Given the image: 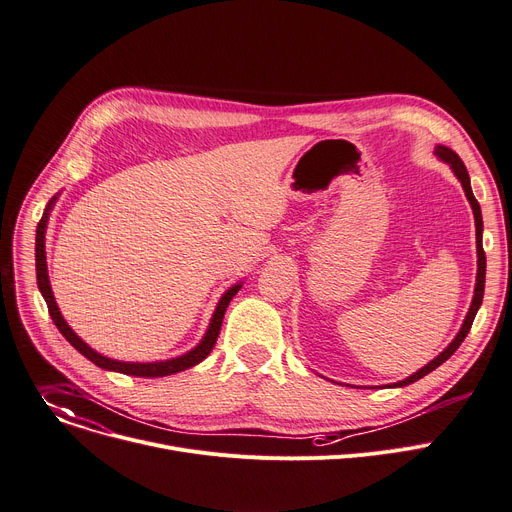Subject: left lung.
<instances>
[{
    "label": "left lung",
    "mask_w": 512,
    "mask_h": 512,
    "mask_svg": "<svg viewBox=\"0 0 512 512\" xmlns=\"http://www.w3.org/2000/svg\"><path fill=\"white\" fill-rule=\"evenodd\" d=\"M436 156H438L440 160H445V162H449V164L453 166L455 175H457V179L461 181V185H463V189H465V195H467V199H469V203H471V210H473V216H475V238H478V282H475V292H473V300H471V306H469V313H467V317H465V321H463V325H461V331L457 333V337L449 344V348H447L445 352H440V354H438L432 362H428L424 368H420L418 372H414L412 377H407V379L401 381V383H395V387H405V385H410V383H416L418 379L426 377L428 372H432L434 368H438L442 362H447V360L457 352V348L461 346L463 339L467 337V333H469V329H471V325H473V319H475V315H478V309L482 306V298H484V286H486V253H484V247H482L484 222H482L480 203H478V199L473 197L471 183H469V175H467V168H465L463 160L459 158V154H455L451 148L438 146V148H436Z\"/></svg>",
    "instance_id": "8db88e82"
}]
</instances>
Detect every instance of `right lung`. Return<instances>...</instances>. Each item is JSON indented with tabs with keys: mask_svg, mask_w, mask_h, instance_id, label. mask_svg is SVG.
<instances>
[{
	"mask_svg": "<svg viewBox=\"0 0 512 512\" xmlns=\"http://www.w3.org/2000/svg\"><path fill=\"white\" fill-rule=\"evenodd\" d=\"M55 197L51 199V203L45 210V216L41 218L39 226H37V282H39V290L47 302V309H49V315L53 319V323L57 325V329L61 331V335L70 342L80 354H84L90 362H94L96 366L100 368H107V370H115V372H123V374H133V377H148V379H154V377H166V374H175V372H181V370H187L195 364H199L203 358H206L212 348L216 346V339L220 335V329H222V319H224V313L228 309V304L232 300V296L241 290V284L232 286L218 302L216 306V313L212 317V323H210V329L206 333V337L201 339V344L197 348H193L191 352H187L185 356H179V358H173V360H164V362H148V364H135V362H119V360H111V358H105L100 356L98 352H94L92 348H88L82 339L72 331V327L67 325L57 309V302L53 298V292H51V286H49V276H47V261H45V228H47V218H49V210L53 206Z\"/></svg>",
	"mask_w": 512,
	"mask_h": 512,
	"instance_id": "obj_1",
	"label": "right lung"
}]
</instances>
